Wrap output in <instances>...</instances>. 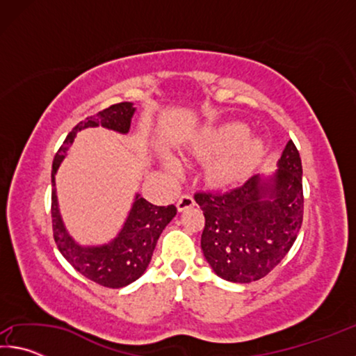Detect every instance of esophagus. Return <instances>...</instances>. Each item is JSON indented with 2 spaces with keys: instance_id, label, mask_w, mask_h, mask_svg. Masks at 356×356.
Segmentation results:
<instances>
[{
  "instance_id": "esophagus-1",
  "label": "esophagus",
  "mask_w": 356,
  "mask_h": 356,
  "mask_svg": "<svg viewBox=\"0 0 356 356\" xmlns=\"http://www.w3.org/2000/svg\"><path fill=\"white\" fill-rule=\"evenodd\" d=\"M195 204H196V201L191 195H182V196H180V200L177 201V210H179V212H184V210L193 207Z\"/></svg>"
}]
</instances>
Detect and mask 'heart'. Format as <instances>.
Instances as JSON below:
<instances>
[{
    "instance_id": "1",
    "label": "heart",
    "mask_w": 356,
    "mask_h": 356,
    "mask_svg": "<svg viewBox=\"0 0 356 356\" xmlns=\"http://www.w3.org/2000/svg\"><path fill=\"white\" fill-rule=\"evenodd\" d=\"M246 125L227 122L210 127L196 136L193 147L202 155L222 154L210 165L209 176L215 185L232 186L242 182L254 171L264 155V141L251 138ZM165 168L171 172L179 170L177 160L171 155L163 156Z\"/></svg>"
}]
</instances>
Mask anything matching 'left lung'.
I'll use <instances>...</instances> for the list:
<instances>
[{
  "instance_id": "obj_1",
  "label": "left lung",
  "mask_w": 356,
  "mask_h": 356,
  "mask_svg": "<svg viewBox=\"0 0 356 356\" xmlns=\"http://www.w3.org/2000/svg\"><path fill=\"white\" fill-rule=\"evenodd\" d=\"M278 170L256 174L225 193L197 191L206 216L201 237L204 257L220 278L252 282L264 278L292 248L303 221L301 159L286 144Z\"/></svg>"
}]
</instances>
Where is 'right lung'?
I'll use <instances>...</instances> for the list:
<instances>
[{"instance_id":"add662e5","label":"right lung","mask_w":356,"mask_h":356,"mask_svg":"<svg viewBox=\"0 0 356 356\" xmlns=\"http://www.w3.org/2000/svg\"><path fill=\"white\" fill-rule=\"evenodd\" d=\"M136 111L131 102L111 105L95 116L86 118L65 138L58 150L51 168V220L53 236L58 250L76 272L100 286L119 289L131 284L146 272L152 259L156 240L161 236L177 213L174 206H154L136 193L130 212L116 237L102 245H80L70 236L65 227L56 195V172L67 156V150L74 143L78 131L92 127H104L118 134L127 135L131 118Z\"/></svg>"}]
</instances>
